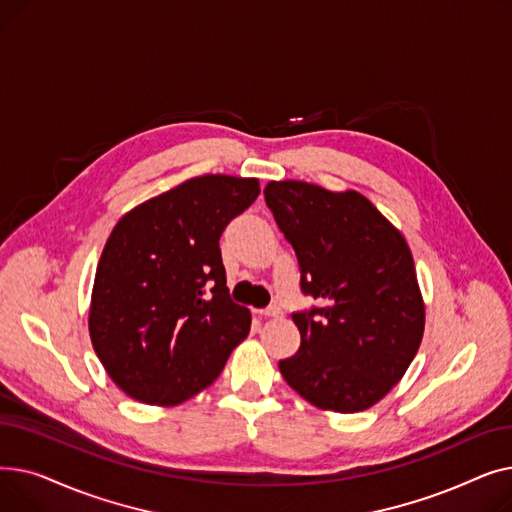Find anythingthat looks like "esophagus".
Listing matches in <instances>:
<instances>
[{"label": "esophagus", "instance_id": "34e87169", "mask_svg": "<svg viewBox=\"0 0 512 512\" xmlns=\"http://www.w3.org/2000/svg\"><path fill=\"white\" fill-rule=\"evenodd\" d=\"M257 315H261V317H282V309L274 305V307H267V309H259Z\"/></svg>", "mask_w": 512, "mask_h": 512}]
</instances>
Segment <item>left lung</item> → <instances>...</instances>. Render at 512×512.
Wrapping results in <instances>:
<instances>
[{
  "mask_svg": "<svg viewBox=\"0 0 512 512\" xmlns=\"http://www.w3.org/2000/svg\"><path fill=\"white\" fill-rule=\"evenodd\" d=\"M263 195L297 253L301 290L321 303L292 313L301 346L280 373L317 409L365 411L400 382L423 338L407 240L357 191L274 180Z\"/></svg>",
  "mask_w": 512,
  "mask_h": 512,
  "instance_id": "1",
  "label": "left lung"
}]
</instances>
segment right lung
<instances>
[{
    "instance_id": "1",
    "label": "right lung",
    "mask_w": 512,
    "mask_h": 512,
    "mask_svg": "<svg viewBox=\"0 0 512 512\" xmlns=\"http://www.w3.org/2000/svg\"><path fill=\"white\" fill-rule=\"evenodd\" d=\"M257 195V178L205 174L130 209L112 230L89 334L130 398L180 405L218 378L247 338L251 313L230 299L220 236Z\"/></svg>"
}]
</instances>
